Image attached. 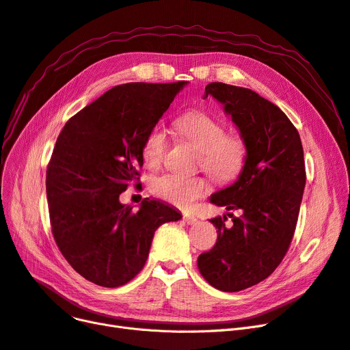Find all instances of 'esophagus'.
<instances>
[{
    "label": "esophagus",
    "instance_id": "34e87169",
    "mask_svg": "<svg viewBox=\"0 0 350 350\" xmlns=\"http://www.w3.org/2000/svg\"><path fill=\"white\" fill-rule=\"evenodd\" d=\"M183 220H185L187 224H196L197 221H199L194 216H189V215H185V216H183Z\"/></svg>",
    "mask_w": 350,
    "mask_h": 350
}]
</instances>
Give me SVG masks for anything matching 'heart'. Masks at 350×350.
I'll return each instance as SVG.
<instances>
[{
	"label": "heart",
	"mask_w": 350,
	"mask_h": 350,
	"mask_svg": "<svg viewBox=\"0 0 350 350\" xmlns=\"http://www.w3.org/2000/svg\"><path fill=\"white\" fill-rule=\"evenodd\" d=\"M176 129L185 140L200 151L199 164L219 183H229L243 170L247 157L246 143L240 135L226 134V127L211 116L194 111L180 117ZM167 148L169 134L161 124L151 127L146 135L142 154L146 165L156 170L161 165ZM208 181L202 176H180L167 173L154 177L150 191L159 199L180 208L190 207L197 199L208 191Z\"/></svg>",
	"instance_id": "heart-1"
}]
</instances>
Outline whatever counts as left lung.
<instances>
[{"mask_svg":"<svg viewBox=\"0 0 350 350\" xmlns=\"http://www.w3.org/2000/svg\"><path fill=\"white\" fill-rule=\"evenodd\" d=\"M245 140L247 157L233 185L211 194L210 203L241 210L226 227V216L210 221L217 241L202 253V276L223 292H239L269 278L283 260L295 234L306 185L300 135L287 116L254 91L224 83L206 85Z\"/></svg>","mask_w":350,"mask_h":350,"instance_id":"8db88e82","label":"left lung"}]
</instances>
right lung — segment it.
<instances>
[{
    "label": "right lung",
    "instance_id": "obj_1",
    "mask_svg": "<svg viewBox=\"0 0 350 350\" xmlns=\"http://www.w3.org/2000/svg\"><path fill=\"white\" fill-rule=\"evenodd\" d=\"M186 84L116 85L59 133L45 180L51 230L84 279L103 287L126 284L144 267L154 232L181 219L160 200L143 199L134 211L120 194L140 178L146 135Z\"/></svg>",
    "mask_w": 350,
    "mask_h": 350
}]
</instances>
